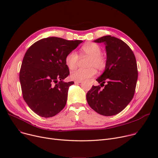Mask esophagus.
I'll return each instance as SVG.
<instances>
[{"label": "esophagus", "instance_id": "34e87169", "mask_svg": "<svg viewBox=\"0 0 158 158\" xmlns=\"http://www.w3.org/2000/svg\"><path fill=\"white\" fill-rule=\"evenodd\" d=\"M81 82H82V81H80V80H76V81H74V83L75 84H80Z\"/></svg>", "mask_w": 158, "mask_h": 158}]
</instances>
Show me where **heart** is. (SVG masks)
Returning <instances> with one entry per match:
<instances>
[{"label":"heart","instance_id":"obj_1","mask_svg":"<svg viewBox=\"0 0 158 158\" xmlns=\"http://www.w3.org/2000/svg\"><path fill=\"white\" fill-rule=\"evenodd\" d=\"M80 50L82 54L89 56L90 59L87 64L89 67L74 70L71 73V78L74 80L83 81L95 75L96 69L100 71L103 70L106 67V61L105 58L100 55L101 48L96 43H86L81 47ZM65 61L67 67L72 70L77 66L78 55L76 52L71 51L67 54Z\"/></svg>","mask_w":158,"mask_h":158}]
</instances>
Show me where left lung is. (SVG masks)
<instances>
[{"mask_svg":"<svg viewBox=\"0 0 158 158\" xmlns=\"http://www.w3.org/2000/svg\"><path fill=\"white\" fill-rule=\"evenodd\" d=\"M106 45V65L104 73L96 80L105 85L92 86L86 98L91 108L99 114L112 116L123 111L134 95L138 77L135 55L123 41L111 35L94 40Z\"/></svg>","mask_w":158,"mask_h":158,"instance_id":"8db88e82","label":"left lung"}]
</instances>
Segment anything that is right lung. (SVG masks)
I'll use <instances>...</instances> for the list:
<instances>
[{
  "instance_id": "1",
  "label": "right lung",
  "mask_w": 158,
  "mask_h": 158,
  "mask_svg": "<svg viewBox=\"0 0 158 158\" xmlns=\"http://www.w3.org/2000/svg\"><path fill=\"white\" fill-rule=\"evenodd\" d=\"M83 41L50 37L34 43L25 53L19 73L23 98L37 115L51 117L66 105L69 74L67 54Z\"/></svg>"
}]
</instances>
